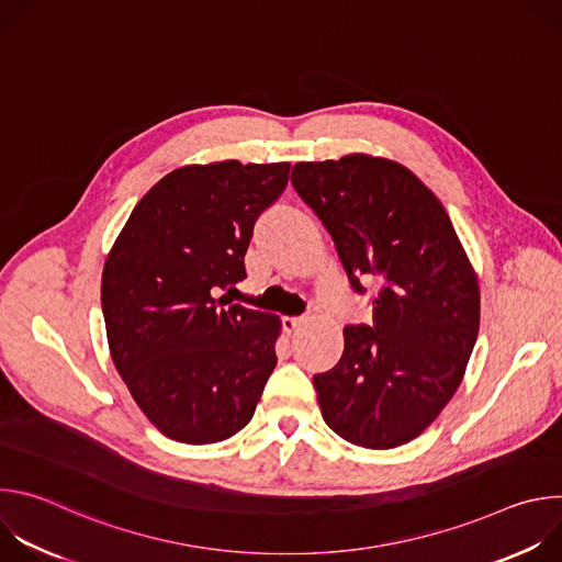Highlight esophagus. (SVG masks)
Here are the masks:
<instances>
[{
	"label": "esophagus",
	"mask_w": 562,
	"mask_h": 562,
	"mask_svg": "<svg viewBox=\"0 0 562 562\" xmlns=\"http://www.w3.org/2000/svg\"><path fill=\"white\" fill-rule=\"evenodd\" d=\"M304 323H306V319H304V317H300V315H286V317H282L284 331H289V334L297 331V329H300Z\"/></svg>",
	"instance_id": "1"
}]
</instances>
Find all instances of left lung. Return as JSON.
I'll list each match as a JSON object with an SVG mask.
<instances>
[{
    "label": "left lung",
    "instance_id": "left-lung-1",
    "mask_svg": "<svg viewBox=\"0 0 562 562\" xmlns=\"http://www.w3.org/2000/svg\"><path fill=\"white\" fill-rule=\"evenodd\" d=\"M291 182L331 233L351 286H382L373 325L345 327L340 362L313 375L323 418L358 447L405 445L462 382L480 327L477 276L442 202L393 159L297 162Z\"/></svg>",
    "mask_w": 562,
    "mask_h": 562
}]
</instances>
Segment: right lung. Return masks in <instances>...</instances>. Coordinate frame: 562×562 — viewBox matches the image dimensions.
<instances>
[{"label": "right lung", "mask_w": 562, "mask_h": 562, "mask_svg": "<svg viewBox=\"0 0 562 562\" xmlns=\"http://www.w3.org/2000/svg\"><path fill=\"white\" fill-rule=\"evenodd\" d=\"M289 169L237 159L176 169L135 204L106 256L113 364L171 440L211 445L245 429L278 364L280 315L216 295L247 278L254 224Z\"/></svg>", "instance_id": "obj_1"}]
</instances>
